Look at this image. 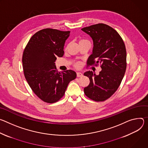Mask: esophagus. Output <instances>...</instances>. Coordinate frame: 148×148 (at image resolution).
<instances>
[{
  "label": "esophagus",
  "instance_id": "1",
  "mask_svg": "<svg viewBox=\"0 0 148 148\" xmlns=\"http://www.w3.org/2000/svg\"><path fill=\"white\" fill-rule=\"evenodd\" d=\"M76 75H77V77H81V76H83V74L80 73V72H77Z\"/></svg>",
  "mask_w": 148,
  "mask_h": 148
}]
</instances>
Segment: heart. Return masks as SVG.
<instances>
[{"instance_id": "heart-1", "label": "heart", "mask_w": 148, "mask_h": 148, "mask_svg": "<svg viewBox=\"0 0 148 148\" xmlns=\"http://www.w3.org/2000/svg\"><path fill=\"white\" fill-rule=\"evenodd\" d=\"M84 42H89V41L87 40H85V39H80L79 41V44H80V43H84ZM75 66L79 67V63H76V64H75Z\"/></svg>"}]
</instances>
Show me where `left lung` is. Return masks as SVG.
<instances>
[{"label":"left lung","instance_id":"obj_1","mask_svg":"<svg viewBox=\"0 0 148 148\" xmlns=\"http://www.w3.org/2000/svg\"><path fill=\"white\" fill-rule=\"evenodd\" d=\"M92 39V54L87 66L101 64L102 71L96 75L92 71L84 73L89 78V85L84 93L96 102L108 99L121 84L126 69V51L125 43L118 33L112 27L98 23L82 29Z\"/></svg>","mask_w":148,"mask_h":148}]
</instances>
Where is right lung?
Here are the masks:
<instances>
[{"instance_id":"add662e5","label":"right lung","mask_w":148,"mask_h":148,"mask_svg":"<svg viewBox=\"0 0 148 148\" xmlns=\"http://www.w3.org/2000/svg\"><path fill=\"white\" fill-rule=\"evenodd\" d=\"M70 31L47 28L30 39L22 56L23 69L27 83L36 95L46 103H55L63 96L70 82L76 77L72 70L59 72L55 62L62 57Z\"/></svg>"}]
</instances>
